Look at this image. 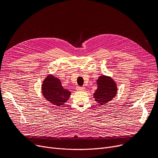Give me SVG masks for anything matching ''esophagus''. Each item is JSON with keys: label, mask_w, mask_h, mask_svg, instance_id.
<instances>
[{"label": "esophagus", "mask_w": 158, "mask_h": 158, "mask_svg": "<svg viewBox=\"0 0 158 158\" xmlns=\"http://www.w3.org/2000/svg\"><path fill=\"white\" fill-rule=\"evenodd\" d=\"M76 89L78 91H84L85 89V87H80V86H77L76 88Z\"/></svg>", "instance_id": "1"}]
</instances>
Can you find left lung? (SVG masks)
<instances>
[{
    "mask_svg": "<svg viewBox=\"0 0 158 158\" xmlns=\"http://www.w3.org/2000/svg\"><path fill=\"white\" fill-rule=\"evenodd\" d=\"M97 89L94 97L98 104L102 106L111 101L117 94V85L114 79L106 76H99L97 80Z\"/></svg>",
    "mask_w": 158,
    "mask_h": 158,
    "instance_id": "obj_1",
    "label": "left lung"
}]
</instances>
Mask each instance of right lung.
<instances>
[{
	"instance_id": "add662e5",
	"label": "right lung",
	"mask_w": 158,
	"mask_h": 158,
	"mask_svg": "<svg viewBox=\"0 0 158 158\" xmlns=\"http://www.w3.org/2000/svg\"><path fill=\"white\" fill-rule=\"evenodd\" d=\"M41 93L47 101L56 106H62L70 97L71 92L65 89L61 81L53 75H48L41 85Z\"/></svg>"
}]
</instances>
